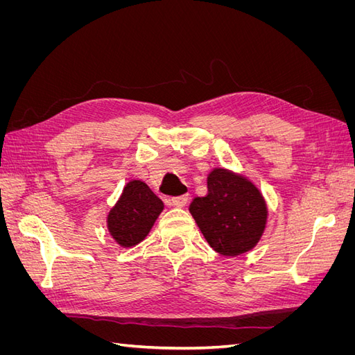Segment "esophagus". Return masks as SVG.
<instances>
[{
	"label": "esophagus",
	"instance_id": "34e87169",
	"mask_svg": "<svg viewBox=\"0 0 355 355\" xmlns=\"http://www.w3.org/2000/svg\"><path fill=\"white\" fill-rule=\"evenodd\" d=\"M188 200H189L188 196H179V197L171 198V204H173L175 207H185L188 204Z\"/></svg>",
	"mask_w": 355,
	"mask_h": 355
}]
</instances>
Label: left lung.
<instances>
[{
    "instance_id": "1",
    "label": "left lung",
    "mask_w": 355,
    "mask_h": 355,
    "mask_svg": "<svg viewBox=\"0 0 355 355\" xmlns=\"http://www.w3.org/2000/svg\"><path fill=\"white\" fill-rule=\"evenodd\" d=\"M207 196L189 204L204 239L223 256L250 252L261 241L268 222V206L261 189L241 173L214 167L207 176Z\"/></svg>"
}]
</instances>
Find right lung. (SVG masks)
<instances>
[{"label":"right lung","instance_id":"add662e5","mask_svg":"<svg viewBox=\"0 0 355 355\" xmlns=\"http://www.w3.org/2000/svg\"><path fill=\"white\" fill-rule=\"evenodd\" d=\"M163 210L164 202L151 188L142 180L132 179L108 211L106 228L114 241L127 249L145 240Z\"/></svg>","mask_w":355,"mask_h":355}]
</instances>
